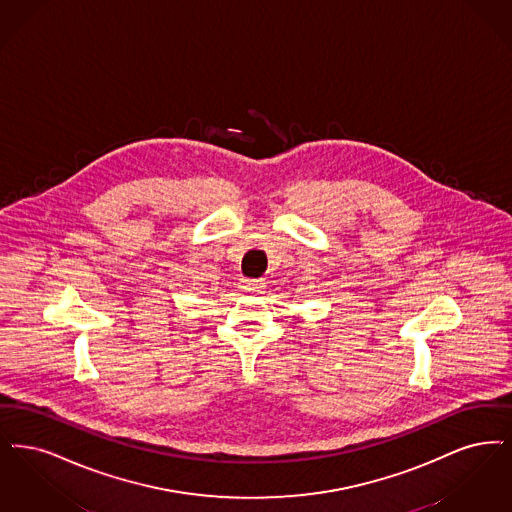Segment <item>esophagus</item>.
<instances>
[{"label":"esophagus","instance_id":"1","mask_svg":"<svg viewBox=\"0 0 512 512\" xmlns=\"http://www.w3.org/2000/svg\"><path fill=\"white\" fill-rule=\"evenodd\" d=\"M264 287H266L264 279H243L241 281V289L246 292H260Z\"/></svg>","mask_w":512,"mask_h":512}]
</instances>
